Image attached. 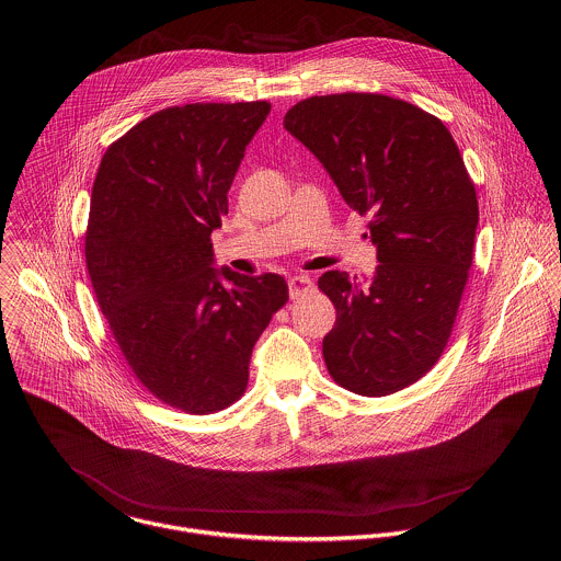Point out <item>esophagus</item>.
I'll return each instance as SVG.
<instances>
[{
  "label": "esophagus",
  "mask_w": 561,
  "mask_h": 561,
  "mask_svg": "<svg viewBox=\"0 0 561 561\" xmlns=\"http://www.w3.org/2000/svg\"><path fill=\"white\" fill-rule=\"evenodd\" d=\"M314 288V279L308 277V275H295L288 279V293H290V299H299L304 297L306 293H310Z\"/></svg>",
  "instance_id": "obj_1"
}]
</instances>
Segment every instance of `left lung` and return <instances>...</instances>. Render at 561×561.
I'll list each match as a JSON object with an SVG mask.
<instances>
[{"label":"left lung","mask_w":561,"mask_h":561,"mask_svg":"<svg viewBox=\"0 0 561 561\" xmlns=\"http://www.w3.org/2000/svg\"><path fill=\"white\" fill-rule=\"evenodd\" d=\"M284 127L328 169L342 199L370 217L379 266L368 288L328 271L336 308L323 357L342 388L386 397L419 381L447 346L468 268L479 204L447 125L377 93L310 98Z\"/></svg>","instance_id":"8db88e82"}]
</instances>
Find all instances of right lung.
<instances>
[{
    "mask_svg": "<svg viewBox=\"0 0 561 561\" xmlns=\"http://www.w3.org/2000/svg\"><path fill=\"white\" fill-rule=\"evenodd\" d=\"M268 113V102L164 108L114 140L93 184L84 253L98 304L136 379L188 414L242 397L253 344L288 301L282 275L213 266L210 233Z\"/></svg>",
    "mask_w": 561,
    "mask_h": 561,
    "instance_id": "1",
    "label": "right lung"
}]
</instances>
